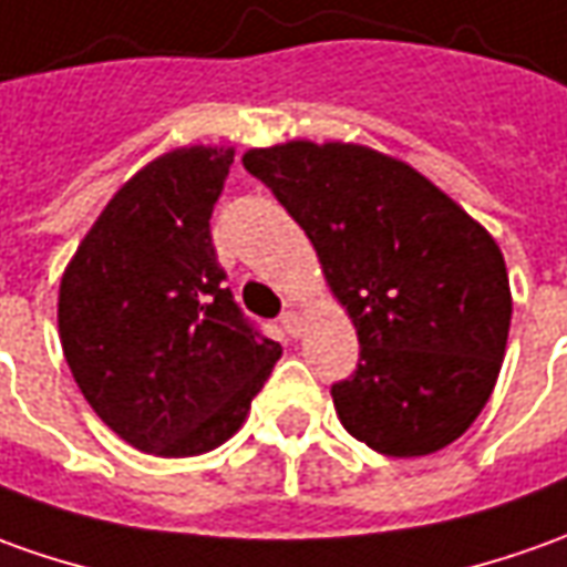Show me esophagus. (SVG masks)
<instances>
[{"instance_id": "obj_1", "label": "esophagus", "mask_w": 567, "mask_h": 567, "mask_svg": "<svg viewBox=\"0 0 567 567\" xmlns=\"http://www.w3.org/2000/svg\"><path fill=\"white\" fill-rule=\"evenodd\" d=\"M279 322H282V329L288 334H291V338H298V334L303 332V319H300L298 310H285Z\"/></svg>"}]
</instances>
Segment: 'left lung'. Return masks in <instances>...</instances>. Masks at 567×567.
I'll return each mask as SVG.
<instances>
[{"mask_svg": "<svg viewBox=\"0 0 567 567\" xmlns=\"http://www.w3.org/2000/svg\"><path fill=\"white\" fill-rule=\"evenodd\" d=\"M313 241L360 363L332 384L341 425L384 456L453 444L491 400L509 338L503 251L410 164L295 138L241 157Z\"/></svg>", "mask_w": 567, "mask_h": 567, "instance_id": "obj_1", "label": "left lung"}]
</instances>
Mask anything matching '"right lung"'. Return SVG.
<instances>
[{"instance_id":"right-lung-1","label":"right lung","mask_w":567,"mask_h":567,"mask_svg":"<svg viewBox=\"0 0 567 567\" xmlns=\"http://www.w3.org/2000/svg\"><path fill=\"white\" fill-rule=\"evenodd\" d=\"M233 148L154 157L92 223L58 288V334L95 415L154 456H198L241 429L282 348L223 285L210 214Z\"/></svg>"}]
</instances>
